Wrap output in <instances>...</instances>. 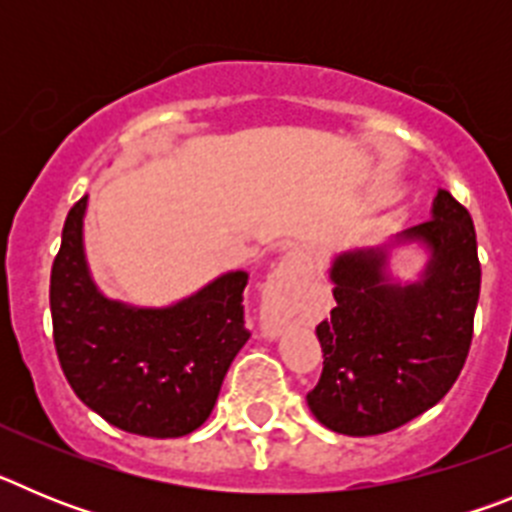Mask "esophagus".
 I'll return each mask as SVG.
<instances>
[{"instance_id": "esophagus-1", "label": "esophagus", "mask_w": 512, "mask_h": 512, "mask_svg": "<svg viewBox=\"0 0 512 512\" xmlns=\"http://www.w3.org/2000/svg\"><path fill=\"white\" fill-rule=\"evenodd\" d=\"M307 253L300 251V248H292L289 253H284L282 261L277 264V269L271 271V282H277V279L289 277V274H295V271H305L307 269ZM279 333V325L277 323H269L266 325V336H277Z\"/></svg>"}]
</instances>
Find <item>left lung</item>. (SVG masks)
<instances>
[{
  "label": "left lung",
  "instance_id": "left-lung-1",
  "mask_svg": "<svg viewBox=\"0 0 512 512\" xmlns=\"http://www.w3.org/2000/svg\"><path fill=\"white\" fill-rule=\"evenodd\" d=\"M431 248L423 279L387 277V246L346 251L330 266L336 307L315 328L323 374L312 415L343 436H377L431 410L454 387L474 333L482 269L467 207L438 189L433 217L397 235Z\"/></svg>",
  "mask_w": 512,
  "mask_h": 512
}]
</instances>
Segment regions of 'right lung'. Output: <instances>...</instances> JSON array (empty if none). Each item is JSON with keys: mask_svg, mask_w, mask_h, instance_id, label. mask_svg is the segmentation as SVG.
<instances>
[{"mask_svg": "<svg viewBox=\"0 0 512 512\" xmlns=\"http://www.w3.org/2000/svg\"><path fill=\"white\" fill-rule=\"evenodd\" d=\"M87 197L69 210L51 269L53 343L87 408L120 431L179 438L215 408L230 361L248 341L246 271H228L169 307L107 300L84 256Z\"/></svg>", "mask_w": 512, "mask_h": 512, "instance_id": "right-lung-1", "label": "right lung"}]
</instances>
